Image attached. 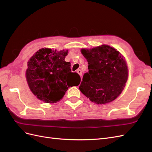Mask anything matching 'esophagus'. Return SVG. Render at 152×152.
<instances>
[{
  "mask_svg": "<svg viewBox=\"0 0 152 152\" xmlns=\"http://www.w3.org/2000/svg\"><path fill=\"white\" fill-rule=\"evenodd\" d=\"M77 72L79 73V75L80 76V77H82V71L80 70H77Z\"/></svg>",
  "mask_w": 152,
  "mask_h": 152,
  "instance_id": "obj_1",
  "label": "esophagus"
}]
</instances>
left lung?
<instances>
[{
    "mask_svg": "<svg viewBox=\"0 0 152 152\" xmlns=\"http://www.w3.org/2000/svg\"><path fill=\"white\" fill-rule=\"evenodd\" d=\"M88 62L79 89L91 102L105 104L112 102L125 87L128 71L125 59L118 51L107 45L90 50L82 49Z\"/></svg>",
    "mask_w": 152,
    "mask_h": 152,
    "instance_id": "left-lung-1",
    "label": "left lung"
}]
</instances>
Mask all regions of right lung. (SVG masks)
Segmentation results:
<instances>
[{
  "mask_svg": "<svg viewBox=\"0 0 152 152\" xmlns=\"http://www.w3.org/2000/svg\"><path fill=\"white\" fill-rule=\"evenodd\" d=\"M68 50L45 48L38 50L28 62L26 80L32 93L45 103L60 100L68 87L79 86L80 77L72 72L70 62L65 61Z\"/></svg>",
  "mask_w": 152,
  "mask_h": 152,
  "instance_id": "obj_1",
  "label": "right lung"
}]
</instances>
